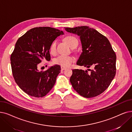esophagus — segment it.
Instances as JSON below:
<instances>
[{
    "mask_svg": "<svg viewBox=\"0 0 132 132\" xmlns=\"http://www.w3.org/2000/svg\"><path fill=\"white\" fill-rule=\"evenodd\" d=\"M66 67L61 66V71H64V70H66Z\"/></svg>",
    "mask_w": 132,
    "mask_h": 132,
    "instance_id": "1",
    "label": "esophagus"
}]
</instances>
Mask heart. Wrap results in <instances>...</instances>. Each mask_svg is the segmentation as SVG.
<instances>
[{
    "instance_id": "b5f03b06",
    "label": "heart",
    "mask_w": 132,
    "mask_h": 132,
    "mask_svg": "<svg viewBox=\"0 0 132 132\" xmlns=\"http://www.w3.org/2000/svg\"><path fill=\"white\" fill-rule=\"evenodd\" d=\"M66 42L69 46L72 48L74 46L78 45V40L76 38L73 36H68L66 38ZM56 42L54 41L51 45L50 48V52L54 54L56 52ZM74 61V58L71 56L66 55H59L56 57L53 60V62L56 65H58L62 67H68L71 64V63Z\"/></svg>"
}]
</instances>
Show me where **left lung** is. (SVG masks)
I'll list each match as a JSON object with an SVG mask.
<instances>
[{
	"label": "left lung",
	"mask_w": 132,
	"mask_h": 132,
	"mask_svg": "<svg viewBox=\"0 0 132 132\" xmlns=\"http://www.w3.org/2000/svg\"><path fill=\"white\" fill-rule=\"evenodd\" d=\"M65 30L80 37L82 52L77 65L93 68L89 73L87 70H72L70 82L73 88L85 98L99 95L108 87L116 73L117 56L110 42L89 26L65 27Z\"/></svg>",
	"instance_id": "obj_1"
}]
</instances>
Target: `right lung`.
Instances as JSON below:
<instances>
[{
	"label": "right lung",
	"instance_id": "right-lung-1",
	"mask_svg": "<svg viewBox=\"0 0 132 132\" xmlns=\"http://www.w3.org/2000/svg\"><path fill=\"white\" fill-rule=\"evenodd\" d=\"M64 34L52 27H35L26 32L15 43L11 55L13 76L18 86L28 95L42 98L54 86L60 66L55 65L43 72L39 71L38 66L43 59L50 60L51 45Z\"/></svg>",
	"mask_w": 132,
	"mask_h": 132
}]
</instances>
